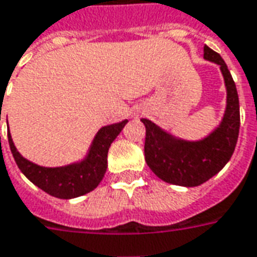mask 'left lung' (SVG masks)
<instances>
[{"mask_svg":"<svg viewBox=\"0 0 257 257\" xmlns=\"http://www.w3.org/2000/svg\"><path fill=\"white\" fill-rule=\"evenodd\" d=\"M204 60L220 65L227 89V105L221 122L202 141L172 136L146 118L145 159L150 170L168 184L199 186L221 171L234 153L239 135V100L234 79L221 55L204 46Z\"/></svg>","mask_w":257,"mask_h":257,"instance_id":"8db88e82","label":"left lung"}]
</instances>
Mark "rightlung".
<instances>
[{"label": "right lung", "instance_id": "right-lung-1", "mask_svg": "<svg viewBox=\"0 0 257 257\" xmlns=\"http://www.w3.org/2000/svg\"><path fill=\"white\" fill-rule=\"evenodd\" d=\"M126 122L128 121L123 119L121 122L103 126L94 136L85 159L64 167H41L22 157L16 150L10 131L8 142L16 164L29 181L51 196L73 199L89 193L101 182L107 170L108 149Z\"/></svg>", "mask_w": 257, "mask_h": 257}]
</instances>
